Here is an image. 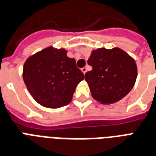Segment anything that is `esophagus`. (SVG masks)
I'll return each instance as SVG.
<instances>
[{"mask_svg": "<svg viewBox=\"0 0 156 156\" xmlns=\"http://www.w3.org/2000/svg\"><path fill=\"white\" fill-rule=\"evenodd\" d=\"M81 71H82V72L84 73V74H85V73H86V72H87L86 67H83V68H81Z\"/></svg>", "mask_w": 156, "mask_h": 156, "instance_id": "obj_1", "label": "esophagus"}]
</instances>
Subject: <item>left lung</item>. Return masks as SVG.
Wrapping results in <instances>:
<instances>
[{"mask_svg":"<svg viewBox=\"0 0 156 156\" xmlns=\"http://www.w3.org/2000/svg\"><path fill=\"white\" fill-rule=\"evenodd\" d=\"M93 69L84 75L92 97L109 105L124 98L134 86L137 76L136 62L123 49H94L88 59Z\"/></svg>","mask_w":156,"mask_h":156,"instance_id":"obj_1","label":"left lung"}]
</instances>
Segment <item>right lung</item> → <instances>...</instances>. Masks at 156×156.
Returning a JSON list of instances; mask_svg holds the SVG:
<instances>
[{
  "label": "right lung",
  "instance_id": "add662e5",
  "mask_svg": "<svg viewBox=\"0 0 156 156\" xmlns=\"http://www.w3.org/2000/svg\"><path fill=\"white\" fill-rule=\"evenodd\" d=\"M64 48L49 46L27 58L23 79L27 89L42 107L56 109L71 102L76 88L84 78L76 60Z\"/></svg>",
  "mask_w": 156,
  "mask_h": 156
}]
</instances>
